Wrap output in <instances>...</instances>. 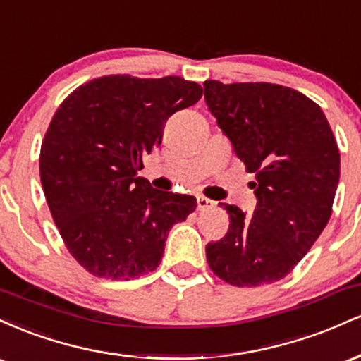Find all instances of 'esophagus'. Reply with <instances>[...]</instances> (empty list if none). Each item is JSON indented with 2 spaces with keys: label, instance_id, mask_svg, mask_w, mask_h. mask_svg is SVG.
I'll use <instances>...</instances> for the list:
<instances>
[{
  "label": "esophagus",
  "instance_id": "esophagus-1",
  "mask_svg": "<svg viewBox=\"0 0 361 361\" xmlns=\"http://www.w3.org/2000/svg\"><path fill=\"white\" fill-rule=\"evenodd\" d=\"M197 205H198V209H200V210H209V209H212V207L215 205V202L209 200V198H207V197H198Z\"/></svg>",
  "mask_w": 361,
  "mask_h": 361
}]
</instances>
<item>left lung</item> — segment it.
<instances>
[{"label": "left lung", "instance_id": "1", "mask_svg": "<svg viewBox=\"0 0 361 361\" xmlns=\"http://www.w3.org/2000/svg\"><path fill=\"white\" fill-rule=\"evenodd\" d=\"M205 103L235 156L255 175V214L224 204L229 231L207 261L234 287L279 281L307 255L333 212L339 151L324 111L271 82H204Z\"/></svg>", "mask_w": 361, "mask_h": 361}]
</instances>
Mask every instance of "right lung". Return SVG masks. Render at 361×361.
Returning a JSON list of instances; mask_svg holds the SVG:
<instances>
[{
    "label": "right lung",
    "instance_id": "add662e5",
    "mask_svg": "<svg viewBox=\"0 0 361 361\" xmlns=\"http://www.w3.org/2000/svg\"><path fill=\"white\" fill-rule=\"evenodd\" d=\"M202 98L180 76L91 80L61 103L40 147V181L73 258L91 275L132 280L159 267L168 233L197 207L137 176L166 120Z\"/></svg>",
    "mask_w": 361,
    "mask_h": 361
}]
</instances>
